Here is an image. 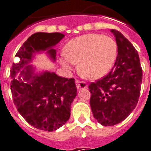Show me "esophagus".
<instances>
[{
    "label": "esophagus",
    "mask_w": 151,
    "mask_h": 151,
    "mask_svg": "<svg viewBox=\"0 0 151 151\" xmlns=\"http://www.w3.org/2000/svg\"><path fill=\"white\" fill-rule=\"evenodd\" d=\"M76 86H77V88L78 89H86L88 86V85L85 82H81V81H76Z\"/></svg>",
    "instance_id": "1"
}]
</instances>
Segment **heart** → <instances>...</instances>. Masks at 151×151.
I'll list each match as a JSON object with an SVG mask.
<instances>
[{"mask_svg":"<svg viewBox=\"0 0 151 151\" xmlns=\"http://www.w3.org/2000/svg\"><path fill=\"white\" fill-rule=\"evenodd\" d=\"M61 55V63L70 68L78 62V70L86 78L98 80L108 74L116 59L117 45L111 37L88 34L73 38Z\"/></svg>","mask_w":151,"mask_h":151,"instance_id":"heart-1","label":"heart"}]
</instances>
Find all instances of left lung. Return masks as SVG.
I'll list each match as a JSON object with an SVG mask.
<instances>
[{
  "mask_svg": "<svg viewBox=\"0 0 151 151\" xmlns=\"http://www.w3.org/2000/svg\"><path fill=\"white\" fill-rule=\"evenodd\" d=\"M117 45L112 70L90 83L92 114L101 125L111 126L123 121L136 107L142 82V69L137 50L116 30L111 29Z\"/></svg>",
  "mask_w": 151,
  "mask_h": 151,
  "instance_id": "obj_1",
  "label": "left lung"
}]
</instances>
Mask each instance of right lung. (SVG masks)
Masks as SVG:
<instances>
[{
	"label": "right lung",
	"instance_id": "right-lung-1",
	"mask_svg": "<svg viewBox=\"0 0 151 151\" xmlns=\"http://www.w3.org/2000/svg\"><path fill=\"white\" fill-rule=\"evenodd\" d=\"M64 37L62 33L32 35L19 48L16 56L20 61L13 63L11 68L10 86L17 111L30 125L44 131H55L68 120L77 86L74 78L48 70L36 72L30 63L36 54L43 52L55 62L54 47Z\"/></svg>",
	"mask_w": 151,
	"mask_h": 151
}]
</instances>
